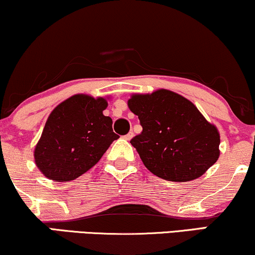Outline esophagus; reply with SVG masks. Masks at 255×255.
<instances>
[{
	"mask_svg": "<svg viewBox=\"0 0 255 255\" xmlns=\"http://www.w3.org/2000/svg\"><path fill=\"white\" fill-rule=\"evenodd\" d=\"M133 135H134L133 131H129V133H128L127 135H125V139H126V140H130L131 137H133Z\"/></svg>",
	"mask_w": 255,
	"mask_h": 255,
	"instance_id": "obj_1",
	"label": "esophagus"
}]
</instances>
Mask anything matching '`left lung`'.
Listing matches in <instances>:
<instances>
[{"label": "left lung", "mask_w": 255, "mask_h": 255, "mask_svg": "<svg viewBox=\"0 0 255 255\" xmlns=\"http://www.w3.org/2000/svg\"><path fill=\"white\" fill-rule=\"evenodd\" d=\"M128 107L142 127L130 143L155 176L189 182L201 177L219 159V130L185 97L160 89L133 95Z\"/></svg>", "instance_id": "obj_1"}]
</instances>
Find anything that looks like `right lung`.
<instances>
[{
    "label": "right lung",
    "instance_id": "obj_1",
    "mask_svg": "<svg viewBox=\"0 0 255 255\" xmlns=\"http://www.w3.org/2000/svg\"><path fill=\"white\" fill-rule=\"evenodd\" d=\"M108 102L78 94L52 110L34 149L35 165L54 182H69L90 170L119 137L103 115Z\"/></svg>",
    "mask_w": 255,
    "mask_h": 255
}]
</instances>
